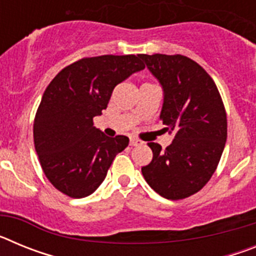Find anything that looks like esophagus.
Masks as SVG:
<instances>
[{
    "label": "esophagus",
    "mask_w": 256,
    "mask_h": 256,
    "mask_svg": "<svg viewBox=\"0 0 256 256\" xmlns=\"http://www.w3.org/2000/svg\"><path fill=\"white\" fill-rule=\"evenodd\" d=\"M130 146H140V144H142V141H140V140L137 138H130Z\"/></svg>",
    "instance_id": "34e87169"
}]
</instances>
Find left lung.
Instances as JSON below:
<instances>
[{
  "mask_svg": "<svg viewBox=\"0 0 256 256\" xmlns=\"http://www.w3.org/2000/svg\"><path fill=\"white\" fill-rule=\"evenodd\" d=\"M164 90L160 119L174 140L162 150L148 142L152 160L142 166L160 196L180 200L200 191L216 172L227 140L220 94L202 66L183 55H140Z\"/></svg>",
  "mask_w": 256,
  "mask_h": 256,
  "instance_id": "obj_1",
  "label": "left lung"
}]
</instances>
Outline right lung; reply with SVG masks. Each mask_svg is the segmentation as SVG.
I'll return each mask as SVG.
<instances>
[{"label": "right lung", "instance_id": "add662e5", "mask_svg": "<svg viewBox=\"0 0 256 256\" xmlns=\"http://www.w3.org/2000/svg\"><path fill=\"white\" fill-rule=\"evenodd\" d=\"M142 69L136 55L83 58L47 86L36 112L33 138L42 170L58 191L82 198L105 180L130 138L106 137L94 126V118L108 108L115 86Z\"/></svg>", "mask_w": 256, "mask_h": 256}]
</instances>
